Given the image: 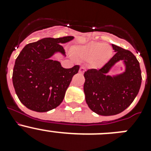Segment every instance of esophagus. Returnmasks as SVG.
Instances as JSON below:
<instances>
[{"mask_svg":"<svg viewBox=\"0 0 151 151\" xmlns=\"http://www.w3.org/2000/svg\"><path fill=\"white\" fill-rule=\"evenodd\" d=\"M85 70H86V69H85V67H84V66H81L79 69V73H84L85 72Z\"/></svg>","mask_w":151,"mask_h":151,"instance_id":"1","label":"esophagus"}]
</instances>
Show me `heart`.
<instances>
[{"instance_id": "1", "label": "heart", "mask_w": 151, "mask_h": 151, "mask_svg": "<svg viewBox=\"0 0 151 151\" xmlns=\"http://www.w3.org/2000/svg\"><path fill=\"white\" fill-rule=\"evenodd\" d=\"M73 54L75 57L85 60H90L94 67H101L110 60L113 55L110 45L100 42H91L84 46L74 47Z\"/></svg>"}]
</instances>
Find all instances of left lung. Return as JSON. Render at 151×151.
Masks as SVG:
<instances>
[{
  "instance_id": "obj_1",
  "label": "left lung",
  "mask_w": 151,
  "mask_h": 151,
  "mask_svg": "<svg viewBox=\"0 0 151 151\" xmlns=\"http://www.w3.org/2000/svg\"><path fill=\"white\" fill-rule=\"evenodd\" d=\"M116 52L113 57L100 69L85 71L84 92L88 106L101 116H113L129 107L133 102L141 85V71L135 56L120 47L112 45ZM123 60L126 72L117 77L106 74L116 62Z\"/></svg>"
}]
</instances>
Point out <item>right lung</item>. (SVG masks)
<instances>
[{"mask_svg":"<svg viewBox=\"0 0 151 151\" xmlns=\"http://www.w3.org/2000/svg\"><path fill=\"white\" fill-rule=\"evenodd\" d=\"M73 39V36L45 38L28 44L21 50L13 67V84L17 97L28 109L42 113L62 103L79 66L65 69L49 58L55 52L65 54L61 44Z\"/></svg>","mask_w":151,"mask_h":151,"instance_id":"add662e5","label":"right lung"}]
</instances>
